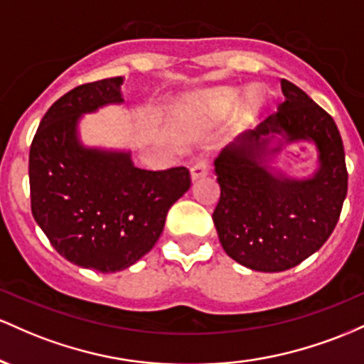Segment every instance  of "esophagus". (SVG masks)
Returning a JSON list of instances; mask_svg holds the SVG:
<instances>
[{
	"instance_id": "esophagus-1",
	"label": "esophagus",
	"mask_w": 364,
	"mask_h": 364,
	"mask_svg": "<svg viewBox=\"0 0 364 364\" xmlns=\"http://www.w3.org/2000/svg\"><path fill=\"white\" fill-rule=\"evenodd\" d=\"M208 170H210V163L206 160L196 161L193 168H191V177H193V181H198V178H201L208 173Z\"/></svg>"
}]
</instances>
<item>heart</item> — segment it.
Segmentation results:
<instances>
[{
  "label": "heart",
  "mask_w": 364,
  "mask_h": 364,
  "mask_svg": "<svg viewBox=\"0 0 364 364\" xmlns=\"http://www.w3.org/2000/svg\"><path fill=\"white\" fill-rule=\"evenodd\" d=\"M239 100V91L230 87H220L199 94L189 105V113L198 122H215L230 112V108ZM259 105L256 92L249 94V108L255 109Z\"/></svg>",
  "instance_id": "obj_1"
}]
</instances>
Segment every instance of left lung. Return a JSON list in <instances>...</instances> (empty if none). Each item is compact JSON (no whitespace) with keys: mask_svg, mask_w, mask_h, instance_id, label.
Wrapping results in <instances>:
<instances>
[{"mask_svg":"<svg viewBox=\"0 0 364 364\" xmlns=\"http://www.w3.org/2000/svg\"><path fill=\"white\" fill-rule=\"evenodd\" d=\"M285 101L258 129L240 134L215 160L220 201L213 222L222 247L256 272H284L316 252L341 216L347 194L342 137L333 118L303 89L282 79ZM275 135L282 141L269 144ZM311 140L318 170L308 179L272 172L281 146Z\"/></svg>","mask_w":364,"mask_h":364,"instance_id":"1","label":"left lung"}]
</instances>
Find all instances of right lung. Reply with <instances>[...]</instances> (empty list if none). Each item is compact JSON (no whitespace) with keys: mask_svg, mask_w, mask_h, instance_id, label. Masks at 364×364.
Masks as SVG:
<instances>
[{"mask_svg":"<svg viewBox=\"0 0 364 364\" xmlns=\"http://www.w3.org/2000/svg\"><path fill=\"white\" fill-rule=\"evenodd\" d=\"M124 77L68 91L41 120L28 153L32 216L70 263L101 273L129 268L153 249L171 204L191 187L186 166L142 170L130 153L85 148L84 113L122 103Z\"/></svg>","mask_w":364,"mask_h":364,"instance_id":"1","label":"right lung"}]
</instances>
